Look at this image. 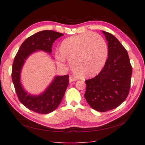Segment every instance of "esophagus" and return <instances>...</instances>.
<instances>
[{
  "label": "esophagus",
  "mask_w": 145,
  "mask_h": 145,
  "mask_svg": "<svg viewBox=\"0 0 145 145\" xmlns=\"http://www.w3.org/2000/svg\"><path fill=\"white\" fill-rule=\"evenodd\" d=\"M77 80V78L76 77H74L72 76H69V82H74V81H76Z\"/></svg>",
  "instance_id": "1"
}]
</instances>
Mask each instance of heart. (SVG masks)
Segmentation results:
<instances>
[{"label": "heart", "instance_id": "obj_1", "mask_svg": "<svg viewBox=\"0 0 145 145\" xmlns=\"http://www.w3.org/2000/svg\"><path fill=\"white\" fill-rule=\"evenodd\" d=\"M56 59L60 65L65 60L71 63L74 73L82 77H94L102 71L106 62L108 47L98 34L86 33L68 37L59 46Z\"/></svg>", "mask_w": 145, "mask_h": 145}]
</instances>
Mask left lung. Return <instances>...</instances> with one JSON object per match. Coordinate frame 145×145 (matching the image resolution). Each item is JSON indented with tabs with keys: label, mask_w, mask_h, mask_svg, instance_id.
Segmentation results:
<instances>
[{
	"label": "left lung",
	"mask_w": 145,
	"mask_h": 145,
	"mask_svg": "<svg viewBox=\"0 0 145 145\" xmlns=\"http://www.w3.org/2000/svg\"><path fill=\"white\" fill-rule=\"evenodd\" d=\"M108 42V56L97 76L86 80L85 97L92 108L106 112L118 107L128 97L132 66L126 50L111 33L102 31Z\"/></svg>",
	"instance_id": "1"
}]
</instances>
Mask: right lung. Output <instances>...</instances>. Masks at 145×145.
I'll use <instances>...</instances> for the list:
<instances>
[{"label": "right lung", "instance_id": "obj_1", "mask_svg": "<svg viewBox=\"0 0 145 145\" xmlns=\"http://www.w3.org/2000/svg\"><path fill=\"white\" fill-rule=\"evenodd\" d=\"M63 34L51 30L39 31L28 37L22 43L15 56L12 67V80L17 97L25 107L34 112L46 114L59 106L69 83V76H56L46 89L39 95L28 94L20 82V73L28 56L38 50L51 53L56 39Z\"/></svg>", "mask_w": 145, "mask_h": 145}]
</instances>
